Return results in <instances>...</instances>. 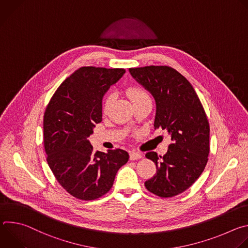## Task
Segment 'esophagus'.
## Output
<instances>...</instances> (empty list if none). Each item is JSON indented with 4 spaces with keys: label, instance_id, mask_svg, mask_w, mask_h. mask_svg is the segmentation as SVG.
I'll return each instance as SVG.
<instances>
[{
    "label": "esophagus",
    "instance_id": "1",
    "mask_svg": "<svg viewBox=\"0 0 248 248\" xmlns=\"http://www.w3.org/2000/svg\"><path fill=\"white\" fill-rule=\"evenodd\" d=\"M142 158V154L139 153V152H135V151H131L129 153V159L131 161H134V160H137V159H140Z\"/></svg>",
    "mask_w": 248,
    "mask_h": 248
}]
</instances>
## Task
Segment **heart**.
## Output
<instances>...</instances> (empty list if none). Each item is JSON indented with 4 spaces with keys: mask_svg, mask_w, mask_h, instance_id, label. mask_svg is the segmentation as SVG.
Wrapping results in <instances>:
<instances>
[{
    "mask_svg": "<svg viewBox=\"0 0 248 248\" xmlns=\"http://www.w3.org/2000/svg\"><path fill=\"white\" fill-rule=\"evenodd\" d=\"M127 94L130 98V100L132 101V103H136L138 101H141V100H144V99H148L150 98L148 93L140 87H132V88H129L127 90ZM113 101V95L110 94L108 95L107 97H106L105 99V102H104V107H103V111L104 112H107L110 105Z\"/></svg>",
    "mask_w": 248,
    "mask_h": 248,
    "instance_id": "heart-1",
    "label": "heart"
}]
</instances>
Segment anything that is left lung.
<instances>
[{
	"instance_id": "left-lung-1",
	"label": "left lung",
	"mask_w": 248,
	"mask_h": 248,
	"mask_svg": "<svg viewBox=\"0 0 248 248\" xmlns=\"http://www.w3.org/2000/svg\"><path fill=\"white\" fill-rule=\"evenodd\" d=\"M129 73L155 99V129L167 130L171 140L163 157L146 153L157 171L145 182V187L163 198L183 193L196 182L208 162L210 126L203 106L190 82L170 66L135 67Z\"/></svg>"
}]
</instances>
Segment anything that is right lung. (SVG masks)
<instances>
[{
    "mask_svg": "<svg viewBox=\"0 0 248 248\" xmlns=\"http://www.w3.org/2000/svg\"><path fill=\"white\" fill-rule=\"evenodd\" d=\"M124 68L83 66L56 90L44 114V147L58 183L74 197L94 200L113 186L129 155L122 149L93 152L88 137L102 121V99Z\"/></svg>",
    "mask_w": 248,
    "mask_h": 248,
    "instance_id": "1",
    "label": "right lung"
}]
</instances>
